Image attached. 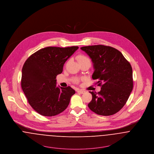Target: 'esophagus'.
Segmentation results:
<instances>
[{"instance_id":"esophagus-1","label":"esophagus","mask_w":154,"mask_h":154,"mask_svg":"<svg viewBox=\"0 0 154 154\" xmlns=\"http://www.w3.org/2000/svg\"><path fill=\"white\" fill-rule=\"evenodd\" d=\"M77 92L79 93V94H84L85 92V91L82 90H79L77 91Z\"/></svg>"}]
</instances>
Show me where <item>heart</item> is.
<instances>
[{
	"label": "heart",
	"mask_w": 154,
	"mask_h": 154,
	"mask_svg": "<svg viewBox=\"0 0 154 154\" xmlns=\"http://www.w3.org/2000/svg\"><path fill=\"white\" fill-rule=\"evenodd\" d=\"M77 59L79 63L80 64L84 63V62H90V59L84 54H80L78 55L77 57Z\"/></svg>",
	"instance_id": "heart-1"
}]
</instances>
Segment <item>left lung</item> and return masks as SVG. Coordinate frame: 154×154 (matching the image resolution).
I'll return each mask as SVG.
<instances>
[{"instance_id":"1","label":"left lung","mask_w":154,"mask_h":154,"mask_svg":"<svg viewBox=\"0 0 154 154\" xmlns=\"http://www.w3.org/2000/svg\"><path fill=\"white\" fill-rule=\"evenodd\" d=\"M81 49L90 57L94 72L93 80H98L100 91H90L92 99L88 106L94 113L110 116L126 104L133 88L130 63L118 49L109 46H83Z\"/></svg>"}]
</instances>
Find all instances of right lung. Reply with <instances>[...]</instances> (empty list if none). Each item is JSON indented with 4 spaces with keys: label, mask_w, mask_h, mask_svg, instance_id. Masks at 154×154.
Wrapping results in <instances>:
<instances>
[{
    "label": "right lung",
    "mask_w": 154,
    "mask_h": 154,
    "mask_svg": "<svg viewBox=\"0 0 154 154\" xmlns=\"http://www.w3.org/2000/svg\"><path fill=\"white\" fill-rule=\"evenodd\" d=\"M78 46L46 47L31 54L22 69L21 85L28 102L39 114L57 115L67 108L75 91L56 87V77Z\"/></svg>",
    "instance_id": "obj_1"
}]
</instances>
